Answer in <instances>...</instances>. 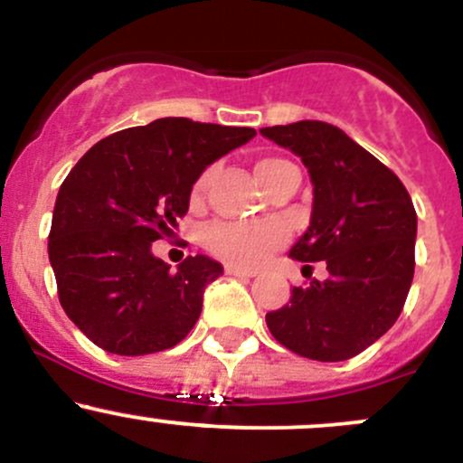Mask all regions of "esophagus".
Returning a JSON list of instances; mask_svg holds the SVG:
<instances>
[{
	"instance_id": "1",
	"label": "esophagus",
	"mask_w": 463,
	"mask_h": 463,
	"mask_svg": "<svg viewBox=\"0 0 463 463\" xmlns=\"http://www.w3.org/2000/svg\"><path fill=\"white\" fill-rule=\"evenodd\" d=\"M225 274L227 276H242V279H251V276H256V269H251V267H242L238 263H227L225 265Z\"/></svg>"
}]
</instances>
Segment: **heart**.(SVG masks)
I'll list each match as a JSON object with an SVG mask.
<instances>
[{"label": "heart", "mask_w": 463, "mask_h": 463, "mask_svg": "<svg viewBox=\"0 0 463 463\" xmlns=\"http://www.w3.org/2000/svg\"><path fill=\"white\" fill-rule=\"evenodd\" d=\"M294 166L292 162L283 158H274V156H267V158H259L254 165L256 175H259L260 183L265 184V189L271 187L276 178L283 174L285 169ZM216 169L207 166L203 174L198 175L196 184H194V196H203L207 192L209 183L213 180ZM285 241V227L280 222H256V225H242V222H213L209 225L203 233V242L212 254L222 256V259H230L233 263H259L260 259H265L267 254L276 250L280 242Z\"/></svg>", "instance_id": "obj_1"}]
</instances>
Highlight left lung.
Segmentation results:
<instances>
[{
    "instance_id": "obj_1",
    "label": "left lung",
    "mask_w": 463,
    "mask_h": 463,
    "mask_svg": "<svg viewBox=\"0 0 463 463\" xmlns=\"http://www.w3.org/2000/svg\"><path fill=\"white\" fill-rule=\"evenodd\" d=\"M294 151L314 184L307 232L289 250L327 265L265 321L271 336L314 361H345L383 336L402 314L414 276L417 212L402 180L338 127L301 120L260 128Z\"/></svg>"
}]
</instances>
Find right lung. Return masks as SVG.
Wrapping results in <instances>:
<instances>
[{"instance_id":"obj_1","label":"right lung","mask_w":463,"mask_h":463,"mask_svg":"<svg viewBox=\"0 0 463 463\" xmlns=\"http://www.w3.org/2000/svg\"><path fill=\"white\" fill-rule=\"evenodd\" d=\"M256 136L189 118H160L93 145L57 194L49 259L66 317L122 356L174 347L196 326L203 292L222 274L207 256L178 271L151 254L187 213L198 175Z\"/></svg>"}]
</instances>
